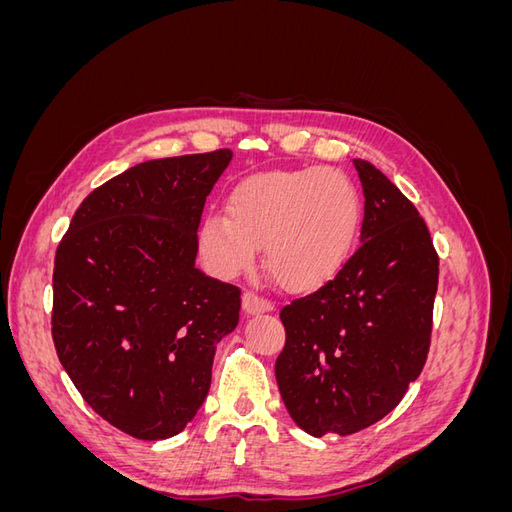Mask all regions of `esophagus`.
Instances as JSON below:
<instances>
[{
    "instance_id": "obj_1",
    "label": "esophagus",
    "mask_w": 512,
    "mask_h": 512,
    "mask_svg": "<svg viewBox=\"0 0 512 512\" xmlns=\"http://www.w3.org/2000/svg\"><path fill=\"white\" fill-rule=\"evenodd\" d=\"M243 309L247 314H262V312H271L273 303L254 290H245L243 292Z\"/></svg>"
}]
</instances>
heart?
Segmentation results:
<instances>
[{"label":"heart","mask_w":512,"mask_h":512,"mask_svg":"<svg viewBox=\"0 0 512 512\" xmlns=\"http://www.w3.org/2000/svg\"><path fill=\"white\" fill-rule=\"evenodd\" d=\"M363 220V200L339 168L267 170L232 185L226 213L211 211L198 228V252L220 277L265 265L292 290H312L342 271Z\"/></svg>","instance_id":"1"}]
</instances>
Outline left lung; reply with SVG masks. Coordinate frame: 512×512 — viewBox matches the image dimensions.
I'll use <instances>...</instances> for the list:
<instances>
[{
	"mask_svg": "<svg viewBox=\"0 0 512 512\" xmlns=\"http://www.w3.org/2000/svg\"><path fill=\"white\" fill-rule=\"evenodd\" d=\"M354 168L361 245L333 280L280 312L277 386L292 421L316 438L378 423L421 376L431 344L440 262L429 228L376 166Z\"/></svg>",
	"mask_w": 512,
	"mask_h": 512,
	"instance_id": "obj_1",
	"label": "left lung"
}]
</instances>
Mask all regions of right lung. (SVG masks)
Wrapping results in <instances>:
<instances>
[{"instance_id":"1","label":"right lung","mask_w":512,"mask_h":512,"mask_svg":"<svg viewBox=\"0 0 512 512\" xmlns=\"http://www.w3.org/2000/svg\"><path fill=\"white\" fill-rule=\"evenodd\" d=\"M230 149L149 160L91 192L59 241L51 333L96 414L166 440L209 393L215 344L235 331L241 290L194 267L196 230Z\"/></svg>"}]
</instances>
